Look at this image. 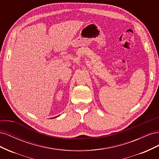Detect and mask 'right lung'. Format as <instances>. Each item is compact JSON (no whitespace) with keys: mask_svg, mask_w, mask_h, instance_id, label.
Wrapping results in <instances>:
<instances>
[{"mask_svg":"<svg viewBox=\"0 0 159 159\" xmlns=\"http://www.w3.org/2000/svg\"><path fill=\"white\" fill-rule=\"evenodd\" d=\"M56 117H53V118H56Z\"/></svg>","mask_w":159,"mask_h":159,"instance_id":"add662e5","label":"right lung"}]
</instances>
